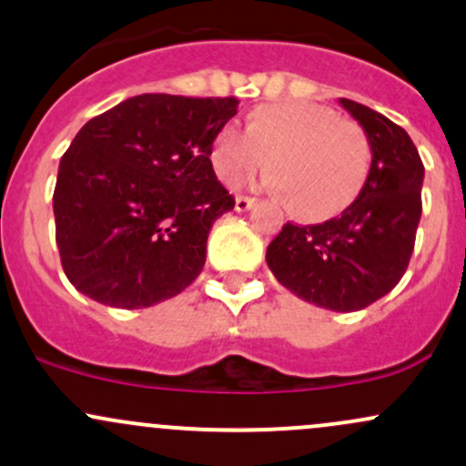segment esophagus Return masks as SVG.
I'll list each match as a JSON object with an SVG mask.
<instances>
[{
    "label": "esophagus",
    "instance_id": "obj_1",
    "mask_svg": "<svg viewBox=\"0 0 466 466\" xmlns=\"http://www.w3.org/2000/svg\"><path fill=\"white\" fill-rule=\"evenodd\" d=\"M254 206H257V198L252 197H237V201H234L237 212H248V209H252Z\"/></svg>",
    "mask_w": 466,
    "mask_h": 466
}]
</instances>
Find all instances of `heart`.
Masks as SVG:
<instances>
[{
  "instance_id": "1",
  "label": "heart",
  "mask_w": 466,
  "mask_h": 466,
  "mask_svg": "<svg viewBox=\"0 0 466 466\" xmlns=\"http://www.w3.org/2000/svg\"><path fill=\"white\" fill-rule=\"evenodd\" d=\"M214 172L223 181L254 175L272 161L269 183L305 221L336 217L354 203L370 172L365 135L339 112L311 101L265 106L248 130L225 124L212 143Z\"/></svg>"
}]
</instances>
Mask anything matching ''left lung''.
I'll return each mask as SVG.
<instances>
[{"mask_svg": "<svg viewBox=\"0 0 466 466\" xmlns=\"http://www.w3.org/2000/svg\"><path fill=\"white\" fill-rule=\"evenodd\" d=\"M365 130L371 166L340 217L283 225L268 245V268L283 288L316 308L356 311L396 288L411 258L422 214L424 166L411 137L380 112L340 99Z\"/></svg>", "mask_w": 466, "mask_h": 466, "instance_id": "1", "label": "left lung"}]
</instances>
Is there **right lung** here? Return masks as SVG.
Returning <instances> with one entry per match:
<instances>
[{"instance_id": "add662e5", "label": "right lung", "mask_w": 466, "mask_h": 466, "mask_svg": "<svg viewBox=\"0 0 466 466\" xmlns=\"http://www.w3.org/2000/svg\"><path fill=\"white\" fill-rule=\"evenodd\" d=\"M237 108L234 96L137 95L76 132L53 194L61 265L76 291L141 309L201 274L209 229L234 208L209 152Z\"/></svg>"}]
</instances>
